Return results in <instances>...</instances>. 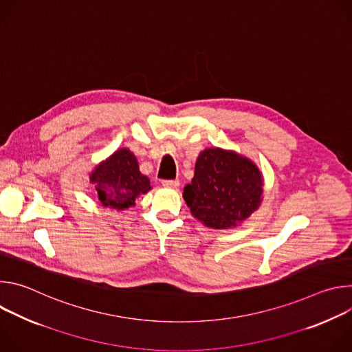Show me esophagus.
I'll return each mask as SVG.
<instances>
[{
    "instance_id": "34e87169",
    "label": "esophagus",
    "mask_w": 352,
    "mask_h": 352,
    "mask_svg": "<svg viewBox=\"0 0 352 352\" xmlns=\"http://www.w3.org/2000/svg\"><path fill=\"white\" fill-rule=\"evenodd\" d=\"M163 186H164V188L175 189V188L179 186V181H178V179H164V181H163Z\"/></svg>"
}]
</instances>
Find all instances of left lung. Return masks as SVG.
Segmentation results:
<instances>
[{"label": "left lung", "instance_id": "1", "mask_svg": "<svg viewBox=\"0 0 352 352\" xmlns=\"http://www.w3.org/2000/svg\"><path fill=\"white\" fill-rule=\"evenodd\" d=\"M263 177L245 156L220 147L205 148L196 159L195 175L184 188L192 216L206 227L232 228L262 202Z\"/></svg>", "mask_w": 352, "mask_h": 352}]
</instances>
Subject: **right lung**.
<instances>
[{
  "label": "right lung",
  "mask_w": 352,
  "mask_h": 352,
  "mask_svg": "<svg viewBox=\"0 0 352 352\" xmlns=\"http://www.w3.org/2000/svg\"><path fill=\"white\" fill-rule=\"evenodd\" d=\"M89 178L94 184L98 202L116 210L135 206L136 197L152 189L148 178L139 171L135 155L126 147L97 164Z\"/></svg>",
  "instance_id": "add662e5"
}]
</instances>
